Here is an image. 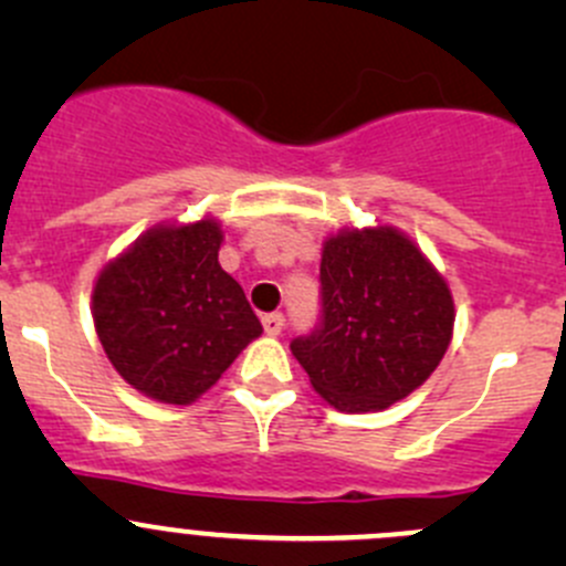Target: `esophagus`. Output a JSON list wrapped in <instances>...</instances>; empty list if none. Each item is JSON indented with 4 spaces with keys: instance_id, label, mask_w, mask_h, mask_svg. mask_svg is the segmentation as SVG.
Here are the masks:
<instances>
[{
    "instance_id": "obj_1",
    "label": "esophagus",
    "mask_w": 566,
    "mask_h": 566,
    "mask_svg": "<svg viewBox=\"0 0 566 566\" xmlns=\"http://www.w3.org/2000/svg\"><path fill=\"white\" fill-rule=\"evenodd\" d=\"M262 328H265L268 336H279L284 328V315H279V312H271V315L262 317Z\"/></svg>"
}]
</instances>
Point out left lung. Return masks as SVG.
I'll return each mask as SVG.
<instances>
[{"label": "left lung", "mask_w": 566, "mask_h": 566, "mask_svg": "<svg viewBox=\"0 0 566 566\" xmlns=\"http://www.w3.org/2000/svg\"><path fill=\"white\" fill-rule=\"evenodd\" d=\"M323 319L290 350L325 402L369 413L419 389L454 328L447 279L397 227H345L319 260Z\"/></svg>", "instance_id": "obj_1"}]
</instances>
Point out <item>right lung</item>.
<instances>
[{"label": "right lung", "instance_id": "right-lung-1", "mask_svg": "<svg viewBox=\"0 0 566 566\" xmlns=\"http://www.w3.org/2000/svg\"><path fill=\"white\" fill-rule=\"evenodd\" d=\"M210 216L158 224L106 262L93 319L112 367L145 397L191 405L262 334L243 287L219 265Z\"/></svg>", "mask_w": 566, "mask_h": 566}]
</instances>
